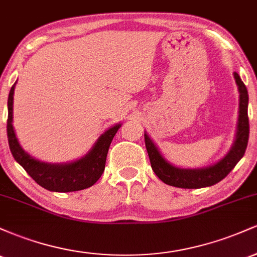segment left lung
Instances as JSON below:
<instances>
[{"label": "left lung", "mask_w": 257, "mask_h": 257, "mask_svg": "<svg viewBox=\"0 0 257 257\" xmlns=\"http://www.w3.org/2000/svg\"><path fill=\"white\" fill-rule=\"evenodd\" d=\"M233 75L239 90V117H238L237 134L232 149L216 164L202 169H181L174 167L164 159L149 135L145 134V145L152 170L164 184L180 188H202L213 186L225 179L244 156L249 140V118H247L249 95L245 84L243 83L239 75L237 72Z\"/></svg>", "instance_id": "1"}]
</instances>
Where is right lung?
Listing matches in <instances>:
<instances>
[{
	"label": "right lung",
	"mask_w": 257,
	"mask_h": 257,
	"mask_svg": "<svg viewBox=\"0 0 257 257\" xmlns=\"http://www.w3.org/2000/svg\"><path fill=\"white\" fill-rule=\"evenodd\" d=\"M16 83L8 95L7 137L12 155L38 185L53 192H73L84 190L95 184L105 169L106 156L111 141L120 124L111 126L98 139L95 145L84 157L66 164H49L37 161L28 155L18 143L13 122V94Z\"/></svg>",
	"instance_id": "obj_1"
}]
</instances>
